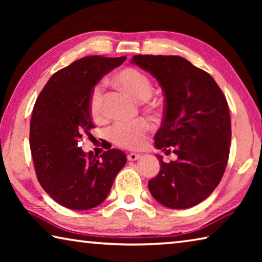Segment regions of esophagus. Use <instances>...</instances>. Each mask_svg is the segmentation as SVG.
<instances>
[{
  "label": "esophagus",
  "instance_id": "34e87169",
  "mask_svg": "<svg viewBox=\"0 0 262 262\" xmlns=\"http://www.w3.org/2000/svg\"><path fill=\"white\" fill-rule=\"evenodd\" d=\"M140 157H141V155H140V154L130 152V154H128L127 159H128V161H130V162H134V161H137V159H139Z\"/></svg>",
  "mask_w": 262,
  "mask_h": 262
}]
</instances>
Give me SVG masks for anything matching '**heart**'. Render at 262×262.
Returning a JSON list of instances; mask_svg holds the SVG:
<instances>
[{"instance_id":"obj_1","label":"heart","mask_w":262,"mask_h":262,"mask_svg":"<svg viewBox=\"0 0 262 262\" xmlns=\"http://www.w3.org/2000/svg\"><path fill=\"white\" fill-rule=\"evenodd\" d=\"M112 82L136 100H147L151 94V81L147 75L136 68L120 70L112 77ZM89 108L95 120H103L105 118L104 92L99 84L92 89ZM148 130L149 123L144 119L132 122H115L110 128L108 137L114 144L121 148L139 149L143 145Z\"/></svg>"}]
</instances>
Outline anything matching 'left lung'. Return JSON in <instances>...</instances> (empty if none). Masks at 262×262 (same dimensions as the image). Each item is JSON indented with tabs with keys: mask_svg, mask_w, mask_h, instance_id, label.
<instances>
[{
	"mask_svg": "<svg viewBox=\"0 0 262 262\" xmlns=\"http://www.w3.org/2000/svg\"><path fill=\"white\" fill-rule=\"evenodd\" d=\"M132 63L157 79L164 92V119L155 145L178 159L161 163L148 187L155 200L186 209L207 199L227 167L231 120L229 106L215 79L177 55H135Z\"/></svg>",
	"mask_w": 262,
	"mask_h": 262,
	"instance_id": "obj_1",
	"label": "left lung"
}]
</instances>
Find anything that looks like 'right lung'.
<instances>
[{
  "label": "right lung",
  "mask_w": 262,
  "mask_h": 262,
  "mask_svg": "<svg viewBox=\"0 0 262 262\" xmlns=\"http://www.w3.org/2000/svg\"><path fill=\"white\" fill-rule=\"evenodd\" d=\"M125 60L126 56L82 57L53 75L34 104L30 148L35 173L53 200L69 209L86 210L100 205L127 163L119 149L98 156L78 147L95 128L89 108L92 89Z\"/></svg>",
  "instance_id": "obj_1"
}]
</instances>
